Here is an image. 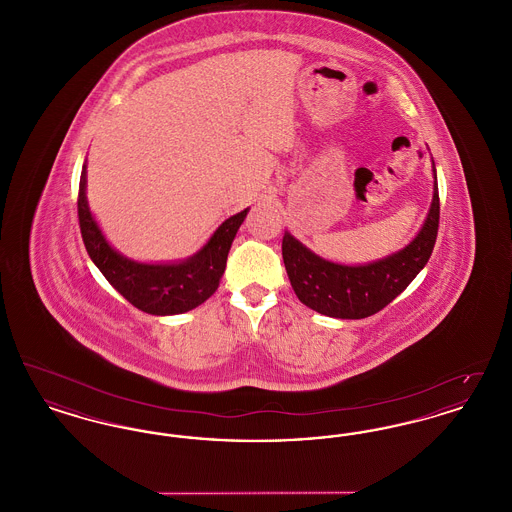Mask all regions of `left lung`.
I'll return each mask as SVG.
<instances>
[{"label": "left lung", "mask_w": 512, "mask_h": 512, "mask_svg": "<svg viewBox=\"0 0 512 512\" xmlns=\"http://www.w3.org/2000/svg\"><path fill=\"white\" fill-rule=\"evenodd\" d=\"M434 178V199L422 230L405 249L382 261L363 267L330 263L286 232L282 257L299 301L320 315L334 318H366L390 305L413 282L434 251L439 226L436 167Z\"/></svg>", "instance_id": "obj_1"}]
</instances>
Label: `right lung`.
<instances>
[{"label":"right lung","instance_id":"add662e5","mask_svg":"<svg viewBox=\"0 0 512 512\" xmlns=\"http://www.w3.org/2000/svg\"><path fill=\"white\" fill-rule=\"evenodd\" d=\"M247 209L224 220L207 245L194 257L174 265L136 263L117 253L99 230L86 201V165L78 186V224L90 259L107 282L149 315H180L205 303L219 288L230 245L242 226Z\"/></svg>","mask_w":512,"mask_h":512}]
</instances>
